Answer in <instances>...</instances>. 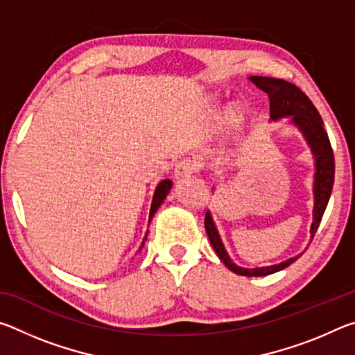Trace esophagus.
<instances>
[{"mask_svg":"<svg viewBox=\"0 0 355 355\" xmlns=\"http://www.w3.org/2000/svg\"><path fill=\"white\" fill-rule=\"evenodd\" d=\"M197 169H199V164H197L194 159H182L175 166V177L177 178L189 177L191 173L197 172Z\"/></svg>","mask_w":355,"mask_h":355,"instance_id":"34e87169","label":"esophagus"}]
</instances>
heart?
Here are the masks:
<instances>
[{
    "instance_id": "obj_1",
    "label": "heart",
    "mask_w": 355,
    "mask_h": 355,
    "mask_svg": "<svg viewBox=\"0 0 355 355\" xmlns=\"http://www.w3.org/2000/svg\"><path fill=\"white\" fill-rule=\"evenodd\" d=\"M230 117H232L233 122H238V120L243 117V111L239 110V107H235V110H233V111L230 112Z\"/></svg>"
}]
</instances>
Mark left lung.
Returning <instances> with one entry per match:
<instances>
[{"label":"left lung","instance_id":"8db88e82","mask_svg":"<svg viewBox=\"0 0 355 355\" xmlns=\"http://www.w3.org/2000/svg\"><path fill=\"white\" fill-rule=\"evenodd\" d=\"M249 80L255 84L258 89L268 94L269 97V111H271V120H279L284 117H290L291 123L302 133L304 139L307 141L309 147L313 153L315 158V182H313V196H315V207H313V222L310 227V238L313 239L315 233L320 227L322 214L326 211V207L332 192L334 177H335V159L334 150L330 146L329 136L324 130L322 119L320 112L311 103L310 98L305 95L297 86L288 83L279 78L269 76H250ZM205 230L211 243L213 249L220 261L230 269L232 272L238 275H245V277H263V275L274 274L282 271L286 266H290L297 258L302 255L299 254L293 258H288L286 261H282L272 266L263 268H241L236 263L232 261L228 257L227 250L222 244L218 228H216L211 213L207 211L205 214Z\"/></svg>","mask_w":355,"mask_h":355}]
</instances>
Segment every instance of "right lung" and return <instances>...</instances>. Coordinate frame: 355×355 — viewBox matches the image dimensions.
<instances>
[{
	"label": "right lung",
	"instance_id": "right-lung-1",
	"mask_svg": "<svg viewBox=\"0 0 355 355\" xmlns=\"http://www.w3.org/2000/svg\"><path fill=\"white\" fill-rule=\"evenodd\" d=\"M171 188H172V182H171V180H163V182H161L158 186H156L155 194H153V200H152V207H150V216H148V220H152V218H153L155 213H156V209H158V208L161 207V203L164 202L166 196L169 194ZM146 239H147V235H146V238H144L141 249L144 248V243H146Z\"/></svg>",
	"mask_w": 355,
	"mask_h": 355
}]
</instances>
